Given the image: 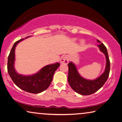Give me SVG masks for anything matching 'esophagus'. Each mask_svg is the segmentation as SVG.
<instances>
[{
    "instance_id": "34e87169",
    "label": "esophagus",
    "mask_w": 122,
    "mask_h": 122,
    "mask_svg": "<svg viewBox=\"0 0 122 122\" xmlns=\"http://www.w3.org/2000/svg\"><path fill=\"white\" fill-rule=\"evenodd\" d=\"M69 60H70V57L67 56H65L64 57H62L60 62L62 63H68Z\"/></svg>"
}]
</instances>
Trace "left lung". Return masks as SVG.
<instances>
[{"label": "left lung", "instance_id": "obj_1", "mask_svg": "<svg viewBox=\"0 0 122 122\" xmlns=\"http://www.w3.org/2000/svg\"><path fill=\"white\" fill-rule=\"evenodd\" d=\"M100 44L97 45L100 49L104 53L106 59V65L105 71L102 75L93 81L84 79L79 75L75 65L70 62L68 66V81L71 87L74 91L81 95H89L99 90L107 80L110 71V61L109 60L107 50L103 43L97 40Z\"/></svg>", "mask_w": 122, "mask_h": 122}]
</instances>
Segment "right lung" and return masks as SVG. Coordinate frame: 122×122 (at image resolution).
I'll use <instances>...</instances> for the list:
<instances>
[{
    "label": "right lung",
    "instance_id": "right-lung-1",
    "mask_svg": "<svg viewBox=\"0 0 122 122\" xmlns=\"http://www.w3.org/2000/svg\"><path fill=\"white\" fill-rule=\"evenodd\" d=\"M28 37H27L26 38ZM24 39L16 41L11 50L8 60V72L17 86L25 92L33 94H38L43 92L49 86L52 81L55 71L60 64L59 62L55 64L47 65L40 71L32 76H25L17 74L14 68L15 49L16 45Z\"/></svg>",
    "mask_w": 122,
    "mask_h": 122
}]
</instances>
